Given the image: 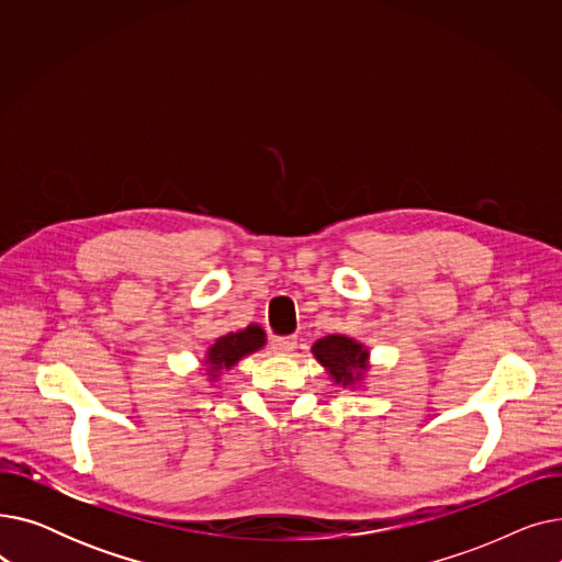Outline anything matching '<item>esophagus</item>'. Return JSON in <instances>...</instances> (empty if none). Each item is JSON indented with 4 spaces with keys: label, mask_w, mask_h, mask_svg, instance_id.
Listing matches in <instances>:
<instances>
[{
    "label": "esophagus",
    "mask_w": 562,
    "mask_h": 562,
    "mask_svg": "<svg viewBox=\"0 0 562 562\" xmlns=\"http://www.w3.org/2000/svg\"><path fill=\"white\" fill-rule=\"evenodd\" d=\"M296 337H273L271 339V346H273V350L278 352V356H289V352L296 348Z\"/></svg>",
    "instance_id": "esophagus-1"
}]
</instances>
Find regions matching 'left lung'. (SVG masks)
Here are the masks:
<instances>
[{
	"mask_svg": "<svg viewBox=\"0 0 562 562\" xmlns=\"http://www.w3.org/2000/svg\"><path fill=\"white\" fill-rule=\"evenodd\" d=\"M312 352L314 358L330 371L333 380L344 387L356 385L367 371L369 352L356 339H348L341 335H328L312 346Z\"/></svg>",
	"mask_w": 562,
	"mask_h": 562,
	"instance_id": "left-lung-1",
	"label": "left lung"
}]
</instances>
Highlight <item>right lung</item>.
I'll list each match as a JSON object with an SVG mask.
<instances>
[{
	"label": "right lung",
	"mask_w": 562,
	"mask_h": 562,
	"mask_svg": "<svg viewBox=\"0 0 562 562\" xmlns=\"http://www.w3.org/2000/svg\"><path fill=\"white\" fill-rule=\"evenodd\" d=\"M263 341L266 337L259 326H248L246 330L218 337L216 344L206 350L204 364L210 367L206 371H210L212 378H216L223 369H232L244 356H250V352L259 350Z\"/></svg>",
	"instance_id": "right-lung-1"
}]
</instances>
